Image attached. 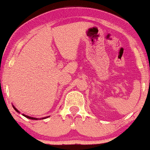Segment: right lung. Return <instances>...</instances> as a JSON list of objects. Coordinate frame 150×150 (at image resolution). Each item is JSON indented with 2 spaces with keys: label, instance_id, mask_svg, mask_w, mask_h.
Listing matches in <instances>:
<instances>
[{
  "label": "right lung",
  "instance_id": "obj_1",
  "mask_svg": "<svg viewBox=\"0 0 150 150\" xmlns=\"http://www.w3.org/2000/svg\"><path fill=\"white\" fill-rule=\"evenodd\" d=\"M13 108H14V109H15V110H16V111H17V112H19V111H18V110H17V109H16V108H15V107H14V106H13ZM23 115L25 116V117H27V118H28V119H30V120H38V119H37V118H34V117H29V116H27V115H25V114H23ZM43 119H44V118H43Z\"/></svg>",
  "mask_w": 150,
  "mask_h": 150
}]
</instances>
